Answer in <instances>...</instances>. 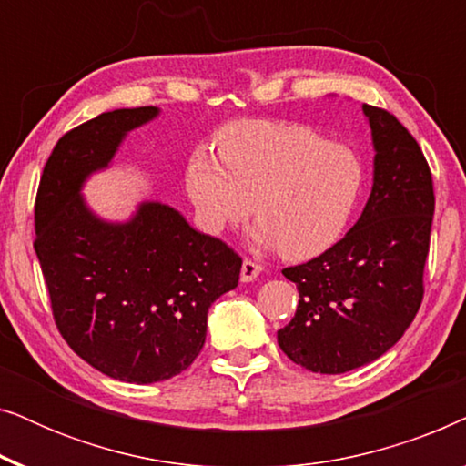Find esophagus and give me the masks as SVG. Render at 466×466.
Masks as SVG:
<instances>
[{"label":"esophagus","instance_id":"esophagus-1","mask_svg":"<svg viewBox=\"0 0 466 466\" xmlns=\"http://www.w3.org/2000/svg\"><path fill=\"white\" fill-rule=\"evenodd\" d=\"M260 269H263V267H260L258 263H254V260L246 258L244 263H241V282H252V279H257Z\"/></svg>","mask_w":466,"mask_h":466}]
</instances>
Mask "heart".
I'll return each mask as SVG.
<instances>
[{"label": "heart", "mask_w": 466, "mask_h": 466, "mask_svg": "<svg viewBox=\"0 0 466 466\" xmlns=\"http://www.w3.org/2000/svg\"><path fill=\"white\" fill-rule=\"evenodd\" d=\"M218 157L199 150L187 167L197 220L212 235L238 227L252 209L258 244L308 258L339 239L359 203V158L305 127L235 123L218 136Z\"/></svg>", "instance_id": "b5f03b06"}]
</instances>
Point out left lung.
<instances>
[{"instance_id":"left-lung-1","label":"left lung","mask_w":466,"mask_h":466,"mask_svg":"<svg viewBox=\"0 0 466 466\" xmlns=\"http://www.w3.org/2000/svg\"><path fill=\"white\" fill-rule=\"evenodd\" d=\"M373 137V188L346 238L282 271L297 284L295 318L278 330L292 362L337 375L369 365L397 343L424 297L435 193L410 131L362 104Z\"/></svg>"}]
</instances>
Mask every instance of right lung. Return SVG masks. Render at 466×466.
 <instances>
[{
    "mask_svg": "<svg viewBox=\"0 0 466 466\" xmlns=\"http://www.w3.org/2000/svg\"><path fill=\"white\" fill-rule=\"evenodd\" d=\"M158 107H123L67 131L44 165L35 254L56 329L107 378L155 384L190 367L206 343L208 309L239 282L241 258L195 231L177 209L139 203L127 222L93 214L80 195L125 136Z\"/></svg>",
    "mask_w": 466,
    "mask_h": 466,
    "instance_id": "right-lung-1",
    "label": "right lung"
}]
</instances>
